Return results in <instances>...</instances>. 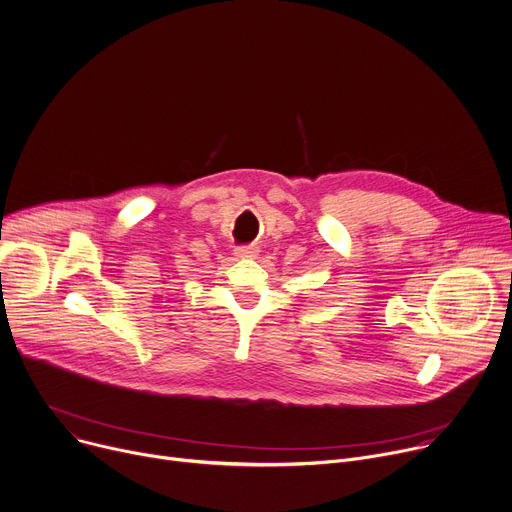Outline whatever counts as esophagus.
I'll return each mask as SVG.
<instances>
[{"label":"esophagus","mask_w":512,"mask_h":512,"mask_svg":"<svg viewBox=\"0 0 512 512\" xmlns=\"http://www.w3.org/2000/svg\"><path fill=\"white\" fill-rule=\"evenodd\" d=\"M256 248L254 246H238L236 248V256L238 258H252V256H256Z\"/></svg>","instance_id":"34e87169"}]
</instances>
